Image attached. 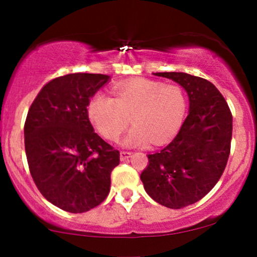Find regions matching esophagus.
<instances>
[{
  "instance_id": "obj_1",
  "label": "esophagus",
  "mask_w": 257,
  "mask_h": 257,
  "mask_svg": "<svg viewBox=\"0 0 257 257\" xmlns=\"http://www.w3.org/2000/svg\"><path fill=\"white\" fill-rule=\"evenodd\" d=\"M131 152H126V151H121L120 152V160L124 161V160H127L130 157H131Z\"/></svg>"
}]
</instances>
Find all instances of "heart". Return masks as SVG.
<instances>
[{"label":"heart","instance_id":"heart-1","mask_svg":"<svg viewBox=\"0 0 257 257\" xmlns=\"http://www.w3.org/2000/svg\"><path fill=\"white\" fill-rule=\"evenodd\" d=\"M187 98L175 84L151 79H133L117 84L113 98L98 92L90 100L87 113L97 131L115 140L133 124L122 139L126 147L154 146L170 142L184 122Z\"/></svg>","mask_w":257,"mask_h":257}]
</instances>
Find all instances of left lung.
Returning <instances> with one entry per match:
<instances>
[{
	"label": "left lung",
	"mask_w": 257,
	"mask_h": 257,
	"mask_svg": "<svg viewBox=\"0 0 257 257\" xmlns=\"http://www.w3.org/2000/svg\"><path fill=\"white\" fill-rule=\"evenodd\" d=\"M186 90L189 113L180 131L159 152L147 154L140 174L154 201L180 209L198 202L220 180L230 153L233 115L215 85L185 72H157Z\"/></svg>",
	"instance_id": "left-lung-1"
}]
</instances>
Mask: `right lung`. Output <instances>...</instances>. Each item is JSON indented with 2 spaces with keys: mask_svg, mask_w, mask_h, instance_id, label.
Returning a JSON list of instances; mask_svg holds the SVG:
<instances>
[{
  "mask_svg": "<svg viewBox=\"0 0 257 257\" xmlns=\"http://www.w3.org/2000/svg\"><path fill=\"white\" fill-rule=\"evenodd\" d=\"M110 77L69 73L45 84L24 124L29 171L42 195L65 212L84 213L110 193L119 151L104 142L89 120L87 106Z\"/></svg>",
  "mask_w": 257,
  "mask_h": 257,
  "instance_id": "obj_1",
  "label": "right lung"
}]
</instances>
